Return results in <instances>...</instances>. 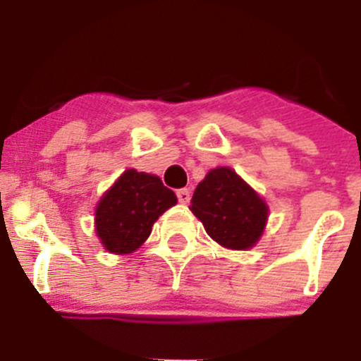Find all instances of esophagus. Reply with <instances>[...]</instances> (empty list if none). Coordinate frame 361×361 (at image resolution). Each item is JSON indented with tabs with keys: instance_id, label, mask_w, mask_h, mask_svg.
<instances>
[{
	"instance_id": "34e87169",
	"label": "esophagus",
	"mask_w": 361,
	"mask_h": 361,
	"mask_svg": "<svg viewBox=\"0 0 361 361\" xmlns=\"http://www.w3.org/2000/svg\"><path fill=\"white\" fill-rule=\"evenodd\" d=\"M176 195H178V201L181 204L190 202V190H188V188H180V190L176 192Z\"/></svg>"
}]
</instances>
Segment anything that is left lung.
Listing matches in <instances>:
<instances>
[{
    "instance_id": "left-lung-1",
    "label": "left lung",
    "mask_w": 361,
    "mask_h": 361,
    "mask_svg": "<svg viewBox=\"0 0 361 361\" xmlns=\"http://www.w3.org/2000/svg\"><path fill=\"white\" fill-rule=\"evenodd\" d=\"M190 209L209 238L231 250L251 248L267 221V204L228 167L206 174L195 188Z\"/></svg>"
}]
</instances>
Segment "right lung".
Listing matches in <instances>:
<instances>
[{"mask_svg": "<svg viewBox=\"0 0 361 361\" xmlns=\"http://www.w3.org/2000/svg\"><path fill=\"white\" fill-rule=\"evenodd\" d=\"M174 204L176 195L160 178L129 169L97 204L96 234L111 253H133L147 241L154 221Z\"/></svg>", "mask_w": 361, "mask_h": 361, "instance_id": "obj_1", "label": "right lung"}]
</instances>
